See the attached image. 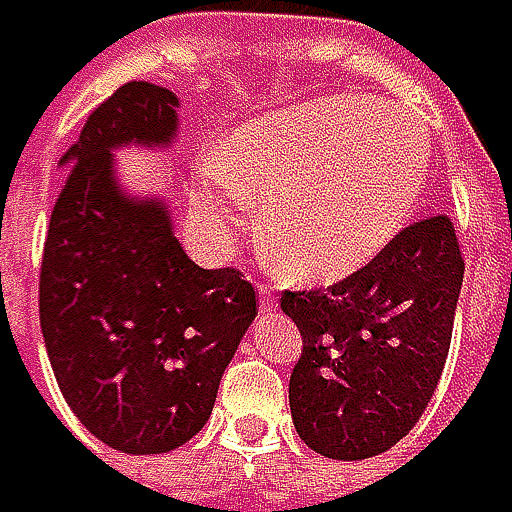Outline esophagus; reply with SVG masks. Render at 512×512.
I'll return each instance as SVG.
<instances>
[{
    "label": "esophagus",
    "instance_id": "esophagus-1",
    "mask_svg": "<svg viewBox=\"0 0 512 512\" xmlns=\"http://www.w3.org/2000/svg\"><path fill=\"white\" fill-rule=\"evenodd\" d=\"M257 293H260V311H269V308L275 305V296H272V293H269V290H266L263 284L257 287Z\"/></svg>",
    "mask_w": 512,
    "mask_h": 512
}]
</instances>
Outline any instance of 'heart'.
Here are the masks:
<instances>
[{"instance_id":"obj_1","label":"heart","mask_w":512,"mask_h":512,"mask_svg":"<svg viewBox=\"0 0 512 512\" xmlns=\"http://www.w3.org/2000/svg\"><path fill=\"white\" fill-rule=\"evenodd\" d=\"M427 124L376 97L308 100L243 127L228 154L195 165L192 207L216 243L231 240L263 201L266 246L293 275L335 281L382 255L427 189Z\"/></svg>"}]
</instances>
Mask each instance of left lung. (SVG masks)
<instances>
[{
    "label": "left lung",
    "mask_w": 512,
    "mask_h": 512,
    "mask_svg": "<svg viewBox=\"0 0 512 512\" xmlns=\"http://www.w3.org/2000/svg\"><path fill=\"white\" fill-rule=\"evenodd\" d=\"M462 260L454 222L427 216L323 290H284L302 332L290 373L299 439L329 460L394 448L424 415L451 350Z\"/></svg>",
    "instance_id": "8db88e82"
}]
</instances>
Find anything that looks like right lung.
<instances>
[{"mask_svg":"<svg viewBox=\"0 0 512 512\" xmlns=\"http://www.w3.org/2000/svg\"><path fill=\"white\" fill-rule=\"evenodd\" d=\"M174 91L127 82L61 156L41 263V332L58 388L103 445L165 454L210 418L225 367L257 314L240 269H201L159 198H133L112 151L168 148Z\"/></svg>","mask_w":512,"mask_h":512,"instance_id":"obj_1","label":"right lung"}]
</instances>
